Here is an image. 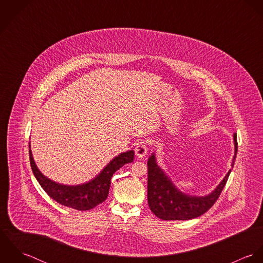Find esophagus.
<instances>
[{"instance_id":"esophagus-1","label":"esophagus","mask_w":263,"mask_h":263,"mask_svg":"<svg viewBox=\"0 0 263 263\" xmlns=\"http://www.w3.org/2000/svg\"><path fill=\"white\" fill-rule=\"evenodd\" d=\"M148 145L149 143L147 141H142L137 144L135 152L139 158H144L146 156V154L148 153Z\"/></svg>"}]
</instances>
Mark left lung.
<instances>
[{
    "label": "left lung",
    "instance_id": "8db88e82",
    "mask_svg": "<svg viewBox=\"0 0 263 263\" xmlns=\"http://www.w3.org/2000/svg\"><path fill=\"white\" fill-rule=\"evenodd\" d=\"M235 156L238 144L237 136L234 135ZM231 170L223 181L211 194L206 196H191L182 193L175 187L170 178L157 165L155 155L152 154L148 160V202L150 210L159 219L165 221H184L197 218L206 213L218 200L228 181Z\"/></svg>",
    "mask_w": 263,
    "mask_h": 263
}]
</instances>
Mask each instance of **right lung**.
<instances>
[{
	"label": "right lung",
	"mask_w": 263,
	"mask_h": 263,
	"mask_svg": "<svg viewBox=\"0 0 263 263\" xmlns=\"http://www.w3.org/2000/svg\"><path fill=\"white\" fill-rule=\"evenodd\" d=\"M134 155V151L121 153L110 161L93 180L84 184L69 186L51 181L42 175L34 163L31 150H29L30 166L40 186L57 202L78 211H88L102 203L108 196L113 174L124 164L132 163Z\"/></svg>",
	"instance_id": "right-lung-1"
}]
</instances>
